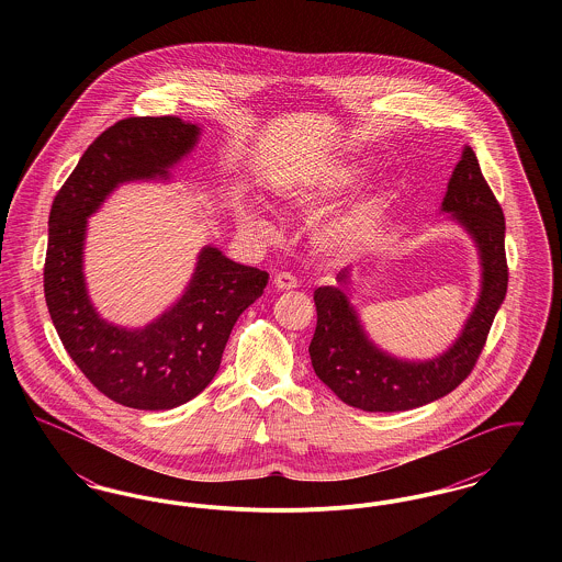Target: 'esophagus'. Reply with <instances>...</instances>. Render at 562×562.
Here are the masks:
<instances>
[{"label": "esophagus", "instance_id": "obj_1", "mask_svg": "<svg viewBox=\"0 0 562 562\" xmlns=\"http://www.w3.org/2000/svg\"><path fill=\"white\" fill-rule=\"evenodd\" d=\"M273 286L278 291H293L296 289V278L291 276L289 271H280L276 278H273Z\"/></svg>", "mask_w": 562, "mask_h": 562}]
</instances>
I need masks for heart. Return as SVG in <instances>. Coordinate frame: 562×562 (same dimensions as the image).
Returning a JSON list of instances; mask_svg holds the SVG:
<instances>
[{
    "instance_id": "heart-1",
    "label": "heart",
    "mask_w": 562,
    "mask_h": 562,
    "mask_svg": "<svg viewBox=\"0 0 562 562\" xmlns=\"http://www.w3.org/2000/svg\"><path fill=\"white\" fill-rule=\"evenodd\" d=\"M362 177L364 168L358 161L335 160L324 164L314 172L286 177L278 188V195L291 209L312 211L337 195L348 193L349 189L360 183ZM387 206L390 188L385 183L367 189L346 209L322 218L314 229L316 248L328 257L339 259L362 252L373 240ZM241 225L252 232H268V221L255 209L241 213Z\"/></svg>"
}]
</instances>
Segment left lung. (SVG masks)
I'll list each match as a JSON object with an SVG mask.
<instances>
[{
  "mask_svg": "<svg viewBox=\"0 0 562 562\" xmlns=\"http://www.w3.org/2000/svg\"><path fill=\"white\" fill-rule=\"evenodd\" d=\"M440 211L472 238L481 261L479 299L457 339L442 353L408 360L379 348L349 301L353 280L348 268L337 273V286H321L314 293L318 324L310 344L312 367L322 383L353 408L396 413L453 392L472 373L506 299V221L468 145L454 166Z\"/></svg>",
  "mask_w": 562,
  "mask_h": 562,
  "instance_id": "left-lung-1",
  "label": "left lung"
}]
</instances>
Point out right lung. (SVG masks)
Returning <instances> with one entry per match:
<instances>
[{"label": "right lung", "mask_w": 562, "mask_h": 562, "mask_svg": "<svg viewBox=\"0 0 562 562\" xmlns=\"http://www.w3.org/2000/svg\"><path fill=\"white\" fill-rule=\"evenodd\" d=\"M200 134L198 124L175 115L113 124L83 151L48 218L44 293L54 328L99 392L138 411H168L195 398L218 371L241 312L268 286V271L240 266L209 244L183 294L145 326L109 322L88 294V218L120 186L170 181Z\"/></svg>", "instance_id": "right-lung-1"}]
</instances>
